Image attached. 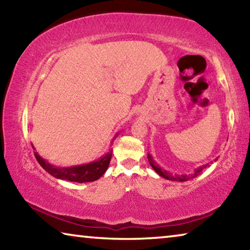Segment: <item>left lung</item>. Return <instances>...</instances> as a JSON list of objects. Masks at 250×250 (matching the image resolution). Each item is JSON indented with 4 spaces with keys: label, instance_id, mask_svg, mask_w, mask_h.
Instances as JSON below:
<instances>
[{
    "label": "left lung",
    "instance_id": "obj_1",
    "mask_svg": "<svg viewBox=\"0 0 250 250\" xmlns=\"http://www.w3.org/2000/svg\"><path fill=\"white\" fill-rule=\"evenodd\" d=\"M147 160H149V163H150V166L152 167V168H153V170L156 173H158L160 176H162V177H164V179L170 180V181H180V182L188 181V180L193 179V177L198 176L203 171L205 170V168L209 167V164L213 163V161H210L209 163H206V164H204V166H201V167H196L192 174H174V175H173L171 172H168V171L164 170V168L161 167L159 164L153 160V156H152L150 153H147ZM216 161H217V158L214 160V162H216Z\"/></svg>",
    "mask_w": 250,
    "mask_h": 250
}]
</instances>
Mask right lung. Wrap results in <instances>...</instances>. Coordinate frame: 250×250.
Listing matches in <instances>:
<instances>
[{
	"instance_id": "right-lung-1",
	"label": "right lung",
	"mask_w": 250,
	"mask_h": 250,
	"mask_svg": "<svg viewBox=\"0 0 250 250\" xmlns=\"http://www.w3.org/2000/svg\"><path fill=\"white\" fill-rule=\"evenodd\" d=\"M119 133V132H118ZM115 135V138L118 135ZM113 138V140H115ZM33 146L34 155H35L36 160L39 161L41 167L44 168L46 172H48L50 175L56 177L58 180H65L70 182H77V183H86V182H94L96 180L100 179L101 176L104 174L109 167L110 160H111L112 150H109V152L104 154L100 159L92 161L90 163L80 164V166H74V167H56L54 164H50L48 161L42 158L36 152V149Z\"/></svg>"
}]
</instances>
